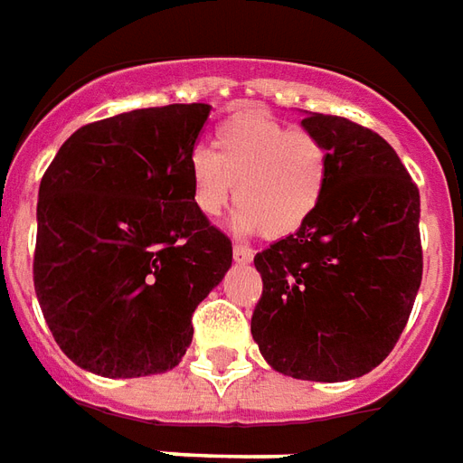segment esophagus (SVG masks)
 <instances>
[{
  "mask_svg": "<svg viewBox=\"0 0 463 463\" xmlns=\"http://www.w3.org/2000/svg\"><path fill=\"white\" fill-rule=\"evenodd\" d=\"M232 258H235L238 262H250L252 260V248L242 245V242H235V245H232Z\"/></svg>",
  "mask_w": 463,
  "mask_h": 463,
  "instance_id": "1",
  "label": "esophagus"
}]
</instances>
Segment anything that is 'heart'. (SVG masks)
Returning <instances> with one entry per match:
<instances>
[{"mask_svg": "<svg viewBox=\"0 0 463 463\" xmlns=\"http://www.w3.org/2000/svg\"><path fill=\"white\" fill-rule=\"evenodd\" d=\"M188 178L193 205L208 218L225 211L235 183L238 228L278 241L317 211L330 183V151L315 133L245 109L215 128L213 151L191 153Z\"/></svg>", "mask_w": 463, "mask_h": 463, "instance_id": "heart-1", "label": "heart"}]
</instances>
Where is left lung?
Listing matches in <instances>:
<instances>
[{
    "mask_svg": "<svg viewBox=\"0 0 463 463\" xmlns=\"http://www.w3.org/2000/svg\"><path fill=\"white\" fill-rule=\"evenodd\" d=\"M330 151L325 198L300 231L255 255L250 332L275 372L345 382L384 362L421 285L419 188L379 133L307 114Z\"/></svg>",
    "mask_w": 463,
    "mask_h": 463,
    "instance_id": "1",
    "label": "left lung"
}]
</instances>
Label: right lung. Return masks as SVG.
Wrapping results in <instances>:
<instances>
[{"label":"right lung","instance_id":"right-lung-1","mask_svg":"<svg viewBox=\"0 0 463 463\" xmlns=\"http://www.w3.org/2000/svg\"><path fill=\"white\" fill-rule=\"evenodd\" d=\"M208 104L138 109L81 126L36 203L34 290L56 345L101 377L173 369L232 242L191 198L188 158Z\"/></svg>","mask_w":463,"mask_h":463}]
</instances>
